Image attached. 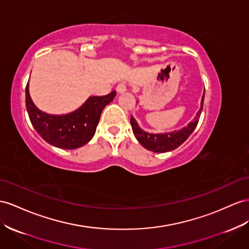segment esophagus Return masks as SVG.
Wrapping results in <instances>:
<instances>
[{"mask_svg": "<svg viewBox=\"0 0 249 249\" xmlns=\"http://www.w3.org/2000/svg\"><path fill=\"white\" fill-rule=\"evenodd\" d=\"M116 91L118 94H122L126 91V85L124 83H119L116 87Z\"/></svg>", "mask_w": 249, "mask_h": 249, "instance_id": "1", "label": "esophagus"}]
</instances>
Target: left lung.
Segmentation results:
<instances>
[{"instance_id": "left-lung-1", "label": "left lung", "mask_w": 249, "mask_h": 249, "mask_svg": "<svg viewBox=\"0 0 249 249\" xmlns=\"http://www.w3.org/2000/svg\"><path fill=\"white\" fill-rule=\"evenodd\" d=\"M203 100H204V94L202 97V102H201V108L198 111L196 117H195L194 122H192L186 127H183L182 130H180L178 132L166 133V134L146 133L143 130L140 129L139 125L136 123V120L131 116V125H132L134 135H135L140 144H142L145 149L150 150L152 152L165 153V152H170L177 149L179 145L182 144L184 141L189 138V136L194 132V130L196 129L200 115H201V112H202V109H203Z\"/></svg>"}]
</instances>
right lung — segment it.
Listing matches in <instances>:
<instances>
[{
  "instance_id": "right-lung-1",
  "label": "right lung",
  "mask_w": 249,
  "mask_h": 249,
  "mask_svg": "<svg viewBox=\"0 0 249 249\" xmlns=\"http://www.w3.org/2000/svg\"><path fill=\"white\" fill-rule=\"evenodd\" d=\"M115 96L116 91L106 96H92L78 110L55 116L36 108L29 95L28 83L26 85V108L33 127L46 142L65 150H74L89 142L95 134L100 114Z\"/></svg>"
}]
</instances>
